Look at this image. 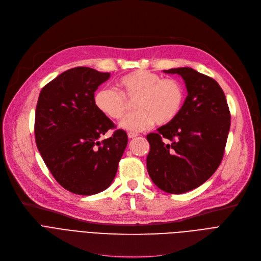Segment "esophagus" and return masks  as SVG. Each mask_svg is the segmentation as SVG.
<instances>
[{"label": "esophagus", "instance_id": "34e87169", "mask_svg": "<svg viewBox=\"0 0 261 261\" xmlns=\"http://www.w3.org/2000/svg\"><path fill=\"white\" fill-rule=\"evenodd\" d=\"M139 134L138 133H135V132H128V138L129 139H134V138H136V136H138Z\"/></svg>", "mask_w": 261, "mask_h": 261}]
</instances>
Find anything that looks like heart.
Returning a JSON list of instances; mask_svg holds the SVG:
<instances>
[{
	"mask_svg": "<svg viewBox=\"0 0 261 261\" xmlns=\"http://www.w3.org/2000/svg\"><path fill=\"white\" fill-rule=\"evenodd\" d=\"M118 91L99 88L93 101L98 111L110 119L119 120L129 111V101H135L136 111L120 122L129 131H142L155 122L165 126L181 113L186 93L182 82L164 78L155 73L138 70L117 81Z\"/></svg>",
	"mask_w": 261,
	"mask_h": 261,
	"instance_id": "b5f03b06",
	"label": "heart"
}]
</instances>
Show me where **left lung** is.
<instances>
[{
	"instance_id": "left-lung-1",
	"label": "left lung",
	"mask_w": 261,
	"mask_h": 261,
	"mask_svg": "<svg viewBox=\"0 0 261 261\" xmlns=\"http://www.w3.org/2000/svg\"><path fill=\"white\" fill-rule=\"evenodd\" d=\"M164 73L180 75L188 94L179 116L147 135V170L160 189L177 195L206 182L220 165L230 113L224 92L215 79L191 67Z\"/></svg>"
}]
</instances>
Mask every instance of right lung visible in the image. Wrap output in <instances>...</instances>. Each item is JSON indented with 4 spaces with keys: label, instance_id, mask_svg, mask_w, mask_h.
<instances>
[{
    "label": "right lung",
    "instance_id": "obj_1",
    "mask_svg": "<svg viewBox=\"0 0 261 261\" xmlns=\"http://www.w3.org/2000/svg\"><path fill=\"white\" fill-rule=\"evenodd\" d=\"M109 78V73L78 66L53 79L39 95L38 150L56 181L76 195H95L111 185L128 144L120 129L99 141L115 127L93 101L94 92Z\"/></svg>",
    "mask_w": 261,
    "mask_h": 261
}]
</instances>
